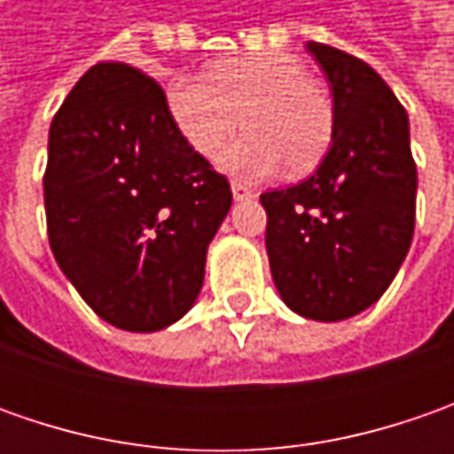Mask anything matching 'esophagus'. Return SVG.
Returning <instances> with one entry per match:
<instances>
[{"instance_id": "1", "label": "esophagus", "mask_w": 454, "mask_h": 454, "mask_svg": "<svg viewBox=\"0 0 454 454\" xmlns=\"http://www.w3.org/2000/svg\"><path fill=\"white\" fill-rule=\"evenodd\" d=\"M232 197H235L237 201L253 200L254 189H250L247 184H242V182H232Z\"/></svg>"}]
</instances>
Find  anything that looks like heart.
Wrapping results in <instances>:
<instances>
[{
  "label": "heart",
  "mask_w": 454,
  "mask_h": 454,
  "mask_svg": "<svg viewBox=\"0 0 454 454\" xmlns=\"http://www.w3.org/2000/svg\"><path fill=\"white\" fill-rule=\"evenodd\" d=\"M168 108L189 146L215 159L242 129L250 133L222 156L245 179L268 176L283 161L293 174L310 171L333 138V106L298 58L262 52L224 60L201 78L168 88Z\"/></svg>",
  "instance_id": "heart-1"
}]
</instances>
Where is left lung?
Instances as JSON below:
<instances>
[{
	"instance_id": "1",
	"label": "left lung",
	"mask_w": 454,
	"mask_h": 454,
	"mask_svg": "<svg viewBox=\"0 0 454 454\" xmlns=\"http://www.w3.org/2000/svg\"><path fill=\"white\" fill-rule=\"evenodd\" d=\"M331 82L333 138L305 182L265 192V247L290 310L343 321L374 305L410 253L417 166L410 118L372 65L308 43Z\"/></svg>"
}]
</instances>
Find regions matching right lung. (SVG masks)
I'll return each mask as SVG.
<instances>
[{
	"label": "right lung",
	"instance_id": "obj_1",
	"mask_svg": "<svg viewBox=\"0 0 454 454\" xmlns=\"http://www.w3.org/2000/svg\"><path fill=\"white\" fill-rule=\"evenodd\" d=\"M43 184L52 254L103 321L151 333L194 305L232 192L156 80L93 65L52 118Z\"/></svg>",
	"mask_w": 454,
	"mask_h": 454
}]
</instances>
